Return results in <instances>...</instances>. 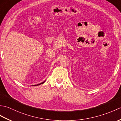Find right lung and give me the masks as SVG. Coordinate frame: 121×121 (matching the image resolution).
Segmentation results:
<instances>
[{"instance_id":"add662e5","label":"right lung","mask_w":121,"mask_h":121,"mask_svg":"<svg viewBox=\"0 0 121 121\" xmlns=\"http://www.w3.org/2000/svg\"><path fill=\"white\" fill-rule=\"evenodd\" d=\"M45 81L46 80H45L44 81H43V82H41V83H40V84H38V85H32V86H39V85H41V84H43V83H44L45 82Z\"/></svg>"}]
</instances>
